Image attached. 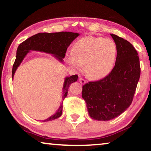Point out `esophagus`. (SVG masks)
Returning a JSON list of instances; mask_svg holds the SVG:
<instances>
[{
  "label": "esophagus",
  "mask_w": 151,
  "mask_h": 151,
  "mask_svg": "<svg viewBox=\"0 0 151 151\" xmlns=\"http://www.w3.org/2000/svg\"><path fill=\"white\" fill-rule=\"evenodd\" d=\"M79 82L81 83V84H85L86 83V81L83 78H79Z\"/></svg>",
  "instance_id": "esophagus-1"
}]
</instances>
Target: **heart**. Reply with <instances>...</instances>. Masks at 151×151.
<instances>
[{"mask_svg":"<svg viewBox=\"0 0 151 151\" xmlns=\"http://www.w3.org/2000/svg\"><path fill=\"white\" fill-rule=\"evenodd\" d=\"M117 46L109 38L87 36L73 45L72 53L66 55V61L77 70L85 65L86 76L90 79L106 77L113 68L117 56Z\"/></svg>","mask_w":151,"mask_h":151,"instance_id":"obj_1","label":"heart"}]
</instances>
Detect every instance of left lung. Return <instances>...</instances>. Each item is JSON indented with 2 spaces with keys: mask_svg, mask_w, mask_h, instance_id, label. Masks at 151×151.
<instances>
[{
  "mask_svg": "<svg viewBox=\"0 0 151 151\" xmlns=\"http://www.w3.org/2000/svg\"><path fill=\"white\" fill-rule=\"evenodd\" d=\"M110 35L118 50L114 68L105 78L83 86L82 97L88 114L98 121L114 119L130 107L140 76L136 49L127 40Z\"/></svg>",
  "mask_w": 151,
  "mask_h": 151,
  "instance_id": "left-lung-1",
  "label": "left lung"
}]
</instances>
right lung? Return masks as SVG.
Segmentation results:
<instances>
[{"label": "right lung", "mask_w": 151, "mask_h": 151, "mask_svg": "<svg viewBox=\"0 0 151 151\" xmlns=\"http://www.w3.org/2000/svg\"><path fill=\"white\" fill-rule=\"evenodd\" d=\"M78 35L79 33H78L62 32L58 33H40L29 37L25 41L21 43L17 50L16 59L12 70V78H13L16 70L22 63L24 58L31 50L51 54L60 63H63V58L65 57L67 48ZM77 79L78 76L76 75L65 78L63 88V101L58 111L49 118L43 121H51L61 116L63 113V100L68 94L69 85L75 82Z\"/></svg>", "instance_id": "add662e5"}]
</instances>
